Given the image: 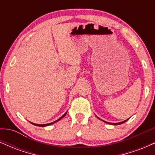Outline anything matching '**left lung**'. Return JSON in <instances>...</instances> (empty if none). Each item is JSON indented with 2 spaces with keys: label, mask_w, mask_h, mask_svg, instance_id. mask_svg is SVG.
Here are the masks:
<instances>
[{
  "label": "left lung",
  "mask_w": 155,
  "mask_h": 155,
  "mask_svg": "<svg viewBox=\"0 0 155 155\" xmlns=\"http://www.w3.org/2000/svg\"><path fill=\"white\" fill-rule=\"evenodd\" d=\"M127 120H124V121H123V122H118V123H112L111 124H121L124 123V122H125ZM108 124H111V123H108Z\"/></svg>",
  "instance_id": "1"
}]
</instances>
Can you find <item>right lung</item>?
Returning <instances> with one entry per match:
<instances>
[{"instance_id":"1","label":"right lung","mask_w":155,"mask_h":155,"mask_svg":"<svg viewBox=\"0 0 155 155\" xmlns=\"http://www.w3.org/2000/svg\"><path fill=\"white\" fill-rule=\"evenodd\" d=\"M65 114H66V113H65V114H64L63 115V116H62L61 117H60V119H58V120L54 121V122H51V123H49V124H33V123H32V122H31V123H32V124H34V125H36V126H39V127H45V126L49 125V124H51L54 123V122H58V121H59L60 120H61V119H62V118H63V117L64 116H65Z\"/></svg>"}]
</instances>
